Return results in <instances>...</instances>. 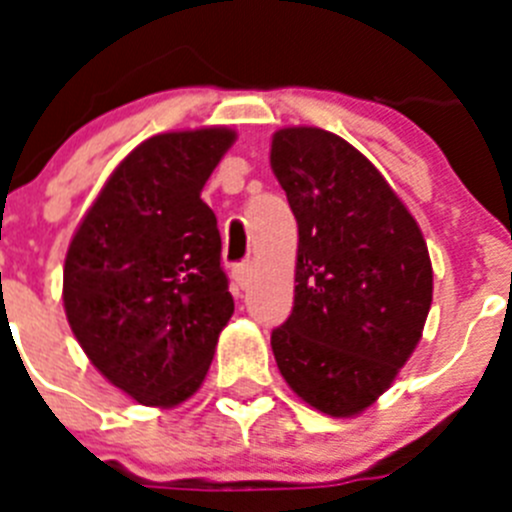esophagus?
<instances>
[{
	"label": "esophagus",
	"mask_w": 512,
	"mask_h": 512,
	"mask_svg": "<svg viewBox=\"0 0 512 512\" xmlns=\"http://www.w3.org/2000/svg\"><path fill=\"white\" fill-rule=\"evenodd\" d=\"M233 279L238 287H248V282H251V264H238L233 269Z\"/></svg>",
	"instance_id": "34e87169"
}]
</instances>
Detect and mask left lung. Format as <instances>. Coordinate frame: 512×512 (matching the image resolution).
<instances>
[{
	"label": "left lung",
	"mask_w": 512,
	"mask_h": 512,
	"mask_svg": "<svg viewBox=\"0 0 512 512\" xmlns=\"http://www.w3.org/2000/svg\"><path fill=\"white\" fill-rule=\"evenodd\" d=\"M297 217L295 307L271 330L287 384L333 418L366 410L423 336L433 269L415 217L364 153L320 128L271 138Z\"/></svg>",
	"instance_id": "obj_1"
}]
</instances>
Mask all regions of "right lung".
Returning a JSON list of instances; mask_svg holds the SVG:
<instances>
[{"instance_id":"right-lung-1","label":"right lung","mask_w":512,"mask_h":512,"mask_svg":"<svg viewBox=\"0 0 512 512\" xmlns=\"http://www.w3.org/2000/svg\"><path fill=\"white\" fill-rule=\"evenodd\" d=\"M235 133H161L107 179L71 238L63 307L84 354L140 405L197 392L233 315L217 217L202 187Z\"/></svg>"}]
</instances>
